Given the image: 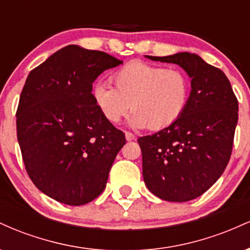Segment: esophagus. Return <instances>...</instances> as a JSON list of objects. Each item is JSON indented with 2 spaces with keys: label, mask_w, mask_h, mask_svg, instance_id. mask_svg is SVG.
I'll return each mask as SVG.
<instances>
[{
  "label": "esophagus",
  "mask_w": 250,
  "mask_h": 250,
  "mask_svg": "<svg viewBox=\"0 0 250 250\" xmlns=\"http://www.w3.org/2000/svg\"><path fill=\"white\" fill-rule=\"evenodd\" d=\"M125 139H127V141H133L135 140V135L133 133H130V131H125Z\"/></svg>",
  "instance_id": "esophagus-1"
}]
</instances>
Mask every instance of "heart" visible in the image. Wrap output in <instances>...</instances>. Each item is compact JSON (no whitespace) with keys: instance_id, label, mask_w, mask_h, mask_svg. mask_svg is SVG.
Instances as JSON below:
<instances>
[{"instance_id":"heart-1","label":"heart","mask_w":250,"mask_h":250,"mask_svg":"<svg viewBox=\"0 0 250 250\" xmlns=\"http://www.w3.org/2000/svg\"><path fill=\"white\" fill-rule=\"evenodd\" d=\"M115 88L100 83L93 94L103 116L119 123L131 107L134 127L161 130L183 115L190 97L187 74L142 61H131L113 75Z\"/></svg>"}]
</instances>
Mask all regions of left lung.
<instances>
[{
	"label": "left lung",
	"mask_w": 250,
	"mask_h": 250,
	"mask_svg": "<svg viewBox=\"0 0 250 250\" xmlns=\"http://www.w3.org/2000/svg\"><path fill=\"white\" fill-rule=\"evenodd\" d=\"M147 57L179 64L191 77L183 115L137 140L147 188L162 200L187 202L207 191L225 171L233 150L239 102L225 73L195 54Z\"/></svg>",
	"instance_id": "1"
}]
</instances>
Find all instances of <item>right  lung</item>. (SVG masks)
Wrapping results in <instances>:
<instances>
[{
	"label": "right lung",
	"mask_w": 250,
	"mask_h": 250,
	"mask_svg": "<svg viewBox=\"0 0 250 250\" xmlns=\"http://www.w3.org/2000/svg\"><path fill=\"white\" fill-rule=\"evenodd\" d=\"M122 61L67 45L27 77L16 111L25 170L42 193L69 206L95 200L125 143L97 107L93 82Z\"/></svg>",
	"instance_id": "add662e5"
}]
</instances>
